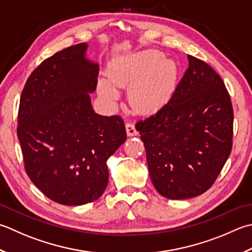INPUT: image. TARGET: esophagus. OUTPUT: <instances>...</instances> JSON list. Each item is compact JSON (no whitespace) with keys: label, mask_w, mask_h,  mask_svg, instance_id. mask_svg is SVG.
I'll return each mask as SVG.
<instances>
[{"label":"esophagus","mask_w":252,"mask_h":252,"mask_svg":"<svg viewBox=\"0 0 252 252\" xmlns=\"http://www.w3.org/2000/svg\"><path fill=\"white\" fill-rule=\"evenodd\" d=\"M126 134L129 136H134L137 135V131L135 129V126L133 123L131 122H126Z\"/></svg>","instance_id":"obj_1"}]
</instances>
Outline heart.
<instances>
[{"instance_id":"b5f03b06","label":"heart","mask_w":252,"mask_h":252,"mask_svg":"<svg viewBox=\"0 0 252 252\" xmlns=\"http://www.w3.org/2000/svg\"><path fill=\"white\" fill-rule=\"evenodd\" d=\"M176 76L171 64L162 60L158 51L149 50L131 57L110 74V82L100 80L98 93L108 102L119 98L117 87L131 86L129 98L137 110L149 111L160 106L168 97Z\"/></svg>"}]
</instances>
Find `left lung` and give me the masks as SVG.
I'll return each mask as SVG.
<instances>
[{"label": "left lung", "instance_id": "1", "mask_svg": "<svg viewBox=\"0 0 252 252\" xmlns=\"http://www.w3.org/2000/svg\"><path fill=\"white\" fill-rule=\"evenodd\" d=\"M188 60L169 101L135 125L153 185L171 200L209 190L233 146L234 111L223 80L208 63Z\"/></svg>", "mask_w": 252, "mask_h": 252}]
</instances>
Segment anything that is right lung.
Masks as SVG:
<instances>
[{
	"mask_svg": "<svg viewBox=\"0 0 252 252\" xmlns=\"http://www.w3.org/2000/svg\"><path fill=\"white\" fill-rule=\"evenodd\" d=\"M86 50L83 42L46 59L28 77L19 101L25 170L44 195L63 205L101 196L109 179L107 160L126 140L120 116L93 109L90 94L99 65Z\"/></svg>",
	"mask_w": 252,
	"mask_h": 252,
	"instance_id": "1",
	"label": "right lung"
}]
</instances>
